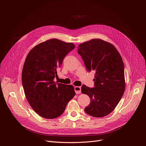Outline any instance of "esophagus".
<instances>
[{
  "label": "esophagus",
  "mask_w": 146,
  "mask_h": 146,
  "mask_svg": "<svg viewBox=\"0 0 146 146\" xmlns=\"http://www.w3.org/2000/svg\"><path fill=\"white\" fill-rule=\"evenodd\" d=\"M74 91H75V92L76 94H79L81 93V88L80 87L76 86V87H74Z\"/></svg>",
  "instance_id": "1"
}]
</instances>
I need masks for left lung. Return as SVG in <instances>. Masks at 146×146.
<instances>
[{
  "instance_id": "1",
  "label": "left lung",
  "mask_w": 146,
  "mask_h": 146,
  "mask_svg": "<svg viewBox=\"0 0 146 146\" xmlns=\"http://www.w3.org/2000/svg\"><path fill=\"white\" fill-rule=\"evenodd\" d=\"M77 48L87 71L95 72L94 87H81V92L91 99L84 110L94 117L106 116L117 106L125 88L122 58L113 44L101 39H92Z\"/></svg>"
}]
</instances>
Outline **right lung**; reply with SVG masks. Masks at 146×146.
I'll use <instances>...</instances> for the list:
<instances>
[{
	"mask_svg": "<svg viewBox=\"0 0 146 146\" xmlns=\"http://www.w3.org/2000/svg\"><path fill=\"white\" fill-rule=\"evenodd\" d=\"M74 48L72 43L52 38L28 54L22 72L23 86L29 105L40 116L47 119L60 116L76 95L72 86L54 81L64 58Z\"/></svg>",
	"mask_w": 146,
	"mask_h": 146,
	"instance_id": "1",
	"label": "right lung"
}]
</instances>
